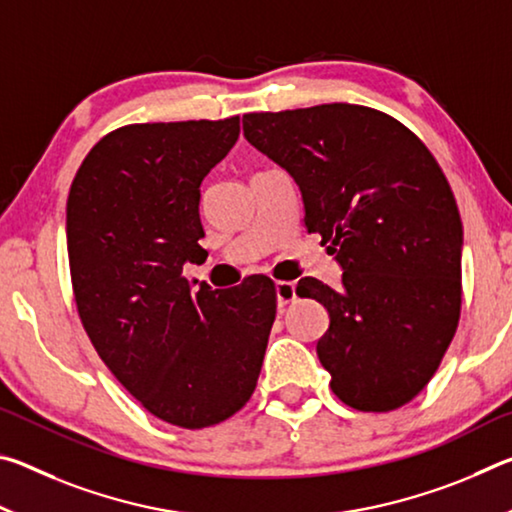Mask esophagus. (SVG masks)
<instances>
[{"mask_svg":"<svg viewBox=\"0 0 512 512\" xmlns=\"http://www.w3.org/2000/svg\"><path fill=\"white\" fill-rule=\"evenodd\" d=\"M275 296H277V307L284 309L289 302L296 300V284L293 282H277L275 284Z\"/></svg>","mask_w":512,"mask_h":512,"instance_id":"34e87169","label":"esophagus"}]
</instances>
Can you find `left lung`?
I'll use <instances>...</instances> for the list:
<instances>
[{
	"mask_svg": "<svg viewBox=\"0 0 512 512\" xmlns=\"http://www.w3.org/2000/svg\"><path fill=\"white\" fill-rule=\"evenodd\" d=\"M246 140L289 171L305 225L343 268L341 289L302 277L327 309L316 345L334 395L359 411L411 402L461 316L463 223L443 169L400 121L352 103L244 115Z\"/></svg>",
	"mask_w": 512,
	"mask_h": 512,
	"instance_id": "1",
	"label": "left lung"
}]
</instances>
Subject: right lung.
Wrapping results in <instances>:
<instances>
[{
  "label": "right lung",
  "mask_w": 512,
  "mask_h": 512,
  "mask_svg": "<svg viewBox=\"0 0 512 512\" xmlns=\"http://www.w3.org/2000/svg\"><path fill=\"white\" fill-rule=\"evenodd\" d=\"M237 137L239 117L117 128L67 198L69 271L94 350L146 411L183 429L250 400L275 320L264 275L225 291L183 277L205 255L201 183Z\"/></svg>",
  "instance_id": "1"
}]
</instances>
